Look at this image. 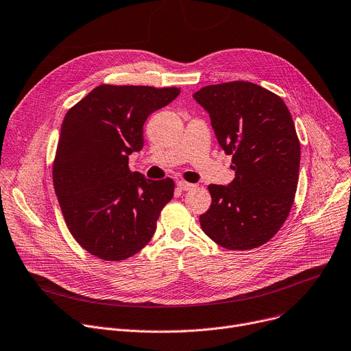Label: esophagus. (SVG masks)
<instances>
[{
  "label": "esophagus",
  "instance_id": "esophagus-1",
  "mask_svg": "<svg viewBox=\"0 0 351 351\" xmlns=\"http://www.w3.org/2000/svg\"><path fill=\"white\" fill-rule=\"evenodd\" d=\"M176 186H178L179 190H183V192H187V190H193V189L196 187V184L184 182V180H179V182L176 183Z\"/></svg>",
  "mask_w": 351,
  "mask_h": 351
}]
</instances>
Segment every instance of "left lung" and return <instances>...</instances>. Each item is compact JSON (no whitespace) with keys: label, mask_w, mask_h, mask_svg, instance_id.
Masks as SVG:
<instances>
[{"label":"left lung","mask_w":351,"mask_h":351,"mask_svg":"<svg viewBox=\"0 0 351 351\" xmlns=\"http://www.w3.org/2000/svg\"><path fill=\"white\" fill-rule=\"evenodd\" d=\"M193 98L235 171L228 186H208L202 230L226 249L258 247L277 234L294 203L301 148L291 113L276 93L247 81L208 85Z\"/></svg>","instance_id":"8db88e82"}]
</instances>
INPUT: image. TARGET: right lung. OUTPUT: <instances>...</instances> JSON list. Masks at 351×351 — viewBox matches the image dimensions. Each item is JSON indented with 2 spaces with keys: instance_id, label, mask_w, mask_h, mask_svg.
I'll return each instance as SVG.
<instances>
[{
  "instance_id": "1",
  "label": "right lung",
  "mask_w": 351,
  "mask_h": 351,
  "mask_svg": "<svg viewBox=\"0 0 351 351\" xmlns=\"http://www.w3.org/2000/svg\"><path fill=\"white\" fill-rule=\"evenodd\" d=\"M179 93L176 86L104 84L67 112L53 184L70 232L93 256L124 261L151 241L175 183L132 172L129 155L144 145L147 117Z\"/></svg>"
}]
</instances>
